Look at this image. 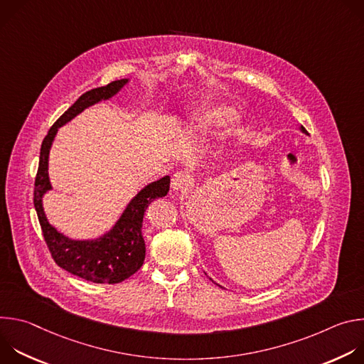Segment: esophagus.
Here are the masks:
<instances>
[{
	"mask_svg": "<svg viewBox=\"0 0 364 364\" xmlns=\"http://www.w3.org/2000/svg\"><path fill=\"white\" fill-rule=\"evenodd\" d=\"M188 186H190V177L186 173L177 171V173L173 174V177H171V188L174 191H183Z\"/></svg>",
	"mask_w": 364,
	"mask_h": 364,
	"instance_id": "esophagus-1",
	"label": "esophagus"
}]
</instances>
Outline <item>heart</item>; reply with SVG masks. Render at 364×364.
<instances>
[{
    "label": "heart",
    "instance_id": "b5f03b06",
    "mask_svg": "<svg viewBox=\"0 0 364 364\" xmlns=\"http://www.w3.org/2000/svg\"><path fill=\"white\" fill-rule=\"evenodd\" d=\"M235 115L233 108L223 105V103H216V105H210L204 108L203 111H200L198 114H196L191 121L188 122L190 125L194 127H218V125H223L228 121H230Z\"/></svg>",
    "mask_w": 364,
    "mask_h": 364
}]
</instances>
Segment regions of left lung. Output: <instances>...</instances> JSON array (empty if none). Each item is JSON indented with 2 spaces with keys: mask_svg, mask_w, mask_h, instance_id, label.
<instances>
[{
  "mask_svg": "<svg viewBox=\"0 0 364 364\" xmlns=\"http://www.w3.org/2000/svg\"><path fill=\"white\" fill-rule=\"evenodd\" d=\"M299 129H301V131H302V132H304V134H308V132H306V129H305V128H304V127H302V125H301V127H299Z\"/></svg>",
  "mask_w": 364,
  "mask_h": 364,
  "instance_id": "obj_1",
  "label": "left lung"
}]
</instances>
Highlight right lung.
<instances>
[{
	"label": "right lung",
	"mask_w": 364,
	"mask_h": 364,
	"mask_svg": "<svg viewBox=\"0 0 364 364\" xmlns=\"http://www.w3.org/2000/svg\"><path fill=\"white\" fill-rule=\"evenodd\" d=\"M129 79L111 82L107 86L83 93L73 105L48 129L40 149L38 170L34 183V207L47 247L55 262L68 272L95 282L118 284L134 275L144 264L145 242L142 220L146 207L155 198L164 197L170 190V176L145 186L125 207L124 213L109 232L96 239L75 240L51 226L43 209V197L51 190L48 178V154L60 127L72 121L86 108L115 96Z\"/></svg>",
	"instance_id": "1"
}]
</instances>
